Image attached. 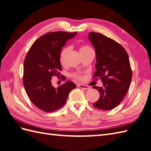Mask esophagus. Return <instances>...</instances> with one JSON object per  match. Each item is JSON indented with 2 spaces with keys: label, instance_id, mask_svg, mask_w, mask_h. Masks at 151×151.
Wrapping results in <instances>:
<instances>
[{
  "label": "esophagus",
  "instance_id": "34e87169",
  "mask_svg": "<svg viewBox=\"0 0 151 151\" xmlns=\"http://www.w3.org/2000/svg\"><path fill=\"white\" fill-rule=\"evenodd\" d=\"M78 87L80 88H82V89H90V87H89V86H86V85H84V84H78Z\"/></svg>",
  "mask_w": 151,
  "mask_h": 151
}]
</instances>
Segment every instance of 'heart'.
Returning a JSON list of instances; mask_svg holds the SVG:
<instances>
[{
	"mask_svg": "<svg viewBox=\"0 0 151 151\" xmlns=\"http://www.w3.org/2000/svg\"><path fill=\"white\" fill-rule=\"evenodd\" d=\"M91 48L88 45H83L81 48H80V52H84V51L91 50ZM69 50V47H65V48H64V49H63L62 50V51H61L60 54V60L61 62H63V60H64V59H65L67 54L68 53ZM73 76L75 78H78V79H81V78H82V76L81 75H80V74H78V73L74 74Z\"/></svg>",
	"mask_w": 151,
	"mask_h": 151,
	"instance_id": "b5f03b06",
	"label": "heart"
}]
</instances>
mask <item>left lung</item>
I'll return each instance as SVG.
<instances>
[{"label":"left lung","mask_w":151,"mask_h":151,"mask_svg":"<svg viewBox=\"0 0 151 151\" xmlns=\"http://www.w3.org/2000/svg\"><path fill=\"white\" fill-rule=\"evenodd\" d=\"M88 39L97 57L93 78H101L103 83L102 87H93L100 93L93 105L101 110H112L123 100L130 85L132 73L129 56L119 43L101 33L89 32Z\"/></svg>","instance_id":"left-lung-1"}]
</instances>
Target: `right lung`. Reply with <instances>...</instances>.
Segmentation results:
<instances>
[{
  "label": "right lung",
  "instance_id": "1",
  "mask_svg": "<svg viewBox=\"0 0 151 151\" xmlns=\"http://www.w3.org/2000/svg\"><path fill=\"white\" fill-rule=\"evenodd\" d=\"M76 32H53L43 35L30 48L24 61L23 84L31 102L40 110L52 112L65 104L69 93L76 86L66 81L58 88L52 77L61 75L60 54L66 41ZM64 78V76H62Z\"/></svg>",
  "mask_w": 151,
  "mask_h": 151
}]
</instances>
